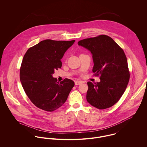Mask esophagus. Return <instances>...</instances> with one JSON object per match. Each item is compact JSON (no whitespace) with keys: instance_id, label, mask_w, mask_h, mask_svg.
<instances>
[{"instance_id":"34e87169","label":"esophagus","mask_w":147,"mask_h":147,"mask_svg":"<svg viewBox=\"0 0 147 147\" xmlns=\"http://www.w3.org/2000/svg\"><path fill=\"white\" fill-rule=\"evenodd\" d=\"M82 83V82L81 81H75V85H80Z\"/></svg>"}]
</instances>
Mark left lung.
<instances>
[{
  "instance_id": "left-lung-1",
  "label": "left lung",
  "mask_w": 147,
  "mask_h": 147,
  "mask_svg": "<svg viewBox=\"0 0 147 147\" xmlns=\"http://www.w3.org/2000/svg\"><path fill=\"white\" fill-rule=\"evenodd\" d=\"M78 45L92 54V71L100 82L87 83L86 100L98 109L111 107L121 98L129 79L127 60L123 49L111 37L100 35L79 41Z\"/></svg>"
}]
</instances>
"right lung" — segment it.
<instances>
[{
  "label": "right lung",
  "mask_w": 147,
  "mask_h": 147,
  "mask_svg": "<svg viewBox=\"0 0 147 147\" xmlns=\"http://www.w3.org/2000/svg\"><path fill=\"white\" fill-rule=\"evenodd\" d=\"M75 41L45 40L29 48L24 56L20 81L27 96L37 107L51 112L66 101L74 82L65 79L59 83L52 75L62 67L61 59Z\"/></svg>",
  "instance_id": "obj_1"
}]
</instances>
